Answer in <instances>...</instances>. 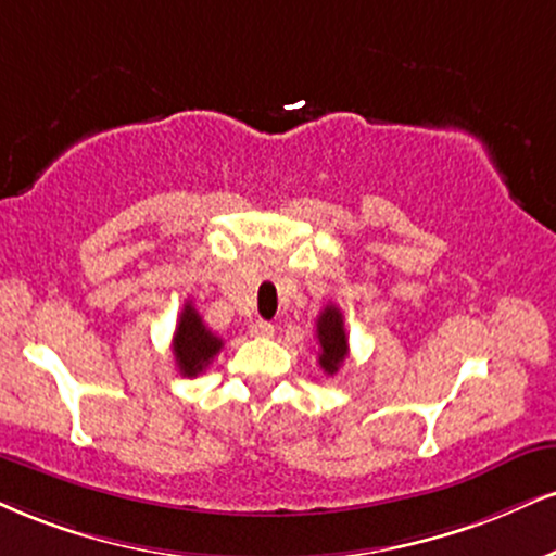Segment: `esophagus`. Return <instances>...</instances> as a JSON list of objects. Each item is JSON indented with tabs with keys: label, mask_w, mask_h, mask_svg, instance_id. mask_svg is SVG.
Listing matches in <instances>:
<instances>
[{
	"label": "esophagus",
	"mask_w": 556,
	"mask_h": 556,
	"mask_svg": "<svg viewBox=\"0 0 556 556\" xmlns=\"http://www.w3.org/2000/svg\"><path fill=\"white\" fill-rule=\"evenodd\" d=\"M251 333L253 337H274V326L269 324V320H253Z\"/></svg>",
	"instance_id": "obj_1"
}]
</instances>
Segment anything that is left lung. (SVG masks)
Instances as JSON below:
<instances>
[{"mask_svg": "<svg viewBox=\"0 0 556 556\" xmlns=\"http://www.w3.org/2000/svg\"><path fill=\"white\" fill-rule=\"evenodd\" d=\"M316 337L320 344L318 365L324 367L326 376H337L339 367L344 365L350 342H346L344 316L337 305H326L316 320Z\"/></svg>", "mask_w": 556, "mask_h": 556, "instance_id": "8db88e82", "label": "left lung"}]
</instances>
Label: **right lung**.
<instances>
[{"instance_id":"add662e5","label":"right lung","mask_w":556,"mask_h":556,"mask_svg":"<svg viewBox=\"0 0 556 556\" xmlns=\"http://www.w3.org/2000/svg\"><path fill=\"white\" fill-rule=\"evenodd\" d=\"M219 350H223V339L214 337L204 326L197 307L186 303L178 318L176 333H173V357H176L180 376L197 378L199 372L206 370V365L212 363Z\"/></svg>"}]
</instances>
